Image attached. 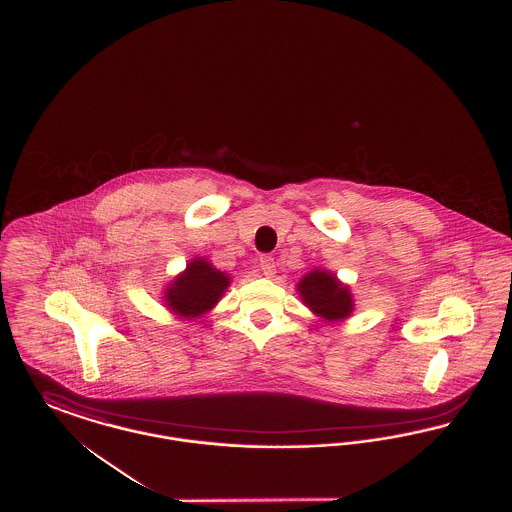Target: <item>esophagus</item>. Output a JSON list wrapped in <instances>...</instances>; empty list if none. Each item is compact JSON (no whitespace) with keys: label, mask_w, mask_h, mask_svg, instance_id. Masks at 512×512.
<instances>
[{"label":"esophagus","mask_w":512,"mask_h":512,"mask_svg":"<svg viewBox=\"0 0 512 512\" xmlns=\"http://www.w3.org/2000/svg\"><path fill=\"white\" fill-rule=\"evenodd\" d=\"M259 263H261V270H263V274L268 276V278L276 274V263H274V259H272L270 255H263Z\"/></svg>","instance_id":"esophagus-1"}]
</instances>
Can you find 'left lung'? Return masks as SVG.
I'll list each match as a JSON object with an SVG mask.
<instances>
[{
	"label": "left lung",
	"instance_id": "8db88e82",
	"mask_svg": "<svg viewBox=\"0 0 512 512\" xmlns=\"http://www.w3.org/2000/svg\"><path fill=\"white\" fill-rule=\"evenodd\" d=\"M297 290L301 293L305 305L326 320H340L349 317V313L353 311L349 290L341 286L336 276L324 270L309 272L299 282Z\"/></svg>",
	"mask_w": 512,
	"mask_h": 512
}]
</instances>
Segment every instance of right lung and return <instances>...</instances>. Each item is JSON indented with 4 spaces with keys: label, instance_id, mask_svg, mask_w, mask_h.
<instances>
[{
    "label": "right lung",
    "instance_id": "right-lung-1",
    "mask_svg": "<svg viewBox=\"0 0 512 512\" xmlns=\"http://www.w3.org/2000/svg\"><path fill=\"white\" fill-rule=\"evenodd\" d=\"M228 284L226 274L211 267L205 259H195L186 272L172 282L167 290V301L178 315L199 317L219 301Z\"/></svg>",
    "mask_w": 512,
    "mask_h": 512
}]
</instances>
